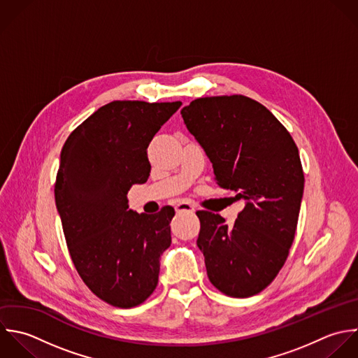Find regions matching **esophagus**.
Instances as JSON below:
<instances>
[{
  "label": "esophagus",
  "instance_id": "34e87169",
  "mask_svg": "<svg viewBox=\"0 0 358 358\" xmlns=\"http://www.w3.org/2000/svg\"><path fill=\"white\" fill-rule=\"evenodd\" d=\"M176 212H177V215L184 213V212L194 213V212H195V208H194L191 203H188V202H180L178 205H176Z\"/></svg>",
  "mask_w": 358,
  "mask_h": 358
}]
</instances>
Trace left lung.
Returning a JSON list of instances; mask_svg holds the SVG:
<instances>
[{
  "label": "left lung",
  "instance_id": "left-lung-1",
  "mask_svg": "<svg viewBox=\"0 0 358 358\" xmlns=\"http://www.w3.org/2000/svg\"><path fill=\"white\" fill-rule=\"evenodd\" d=\"M181 114L216 184L244 201L231 227L220 215L196 212L208 278L227 296L258 294L276 278L294 240L304 192L299 149L265 106L241 94L201 97Z\"/></svg>",
  "mask_w": 358,
  "mask_h": 358
}]
</instances>
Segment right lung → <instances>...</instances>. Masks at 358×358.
<instances>
[{"mask_svg": "<svg viewBox=\"0 0 358 358\" xmlns=\"http://www.w3.org/2000/svg\"><path fill=\"white\" fill-rule=\"evenodd\" d=\"M181 101H111L65 141L54 195L72 262L103 301L131 308L156 289L171 244L173 208L128 209L127 194L149 178L148 146Z\"/></svg>", "mask_w": 358, "mask_h": 358, "instance_id": "add662e5", "label": "right lung"}]
</instances>
